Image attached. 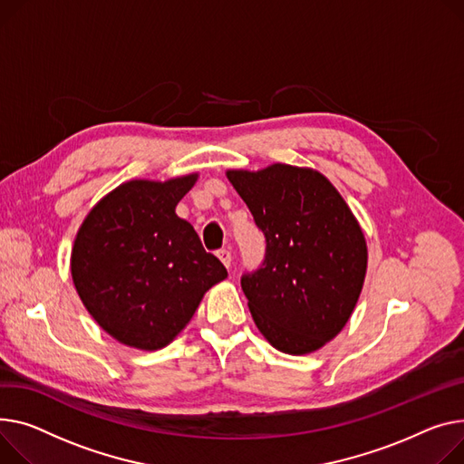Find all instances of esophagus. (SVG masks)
<instances>
[{
	"instance_id": "34e87169",
	"label": "esophagus",
	"mask_w": 464,
	"mask_h": 464,
	"mask_svg": "<svg viewBox=\"0 0 464 464\" xmlns=\"http://www.w3.org/2000/svg\"><path fill=\"white\" fill-rule=\"evenodd\" d=\"M216 256H218V259L224 263V266H231V261H233V257H231V252L229 250H218V254H216Z\"/></svg>"
}]
</instances>
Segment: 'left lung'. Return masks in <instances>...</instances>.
Wrapping results in <instances>:
<instances>
[{
  "label": "left lung",
  "instance_id": "left-lung-1",
  "mask_svg": "<svg viewBox=\"0 0 464 464\" xmlns=\"http://www.w3.org/2000/svg\"><path fill=\"white\" fill-rule=\"evenodd\" d=\"M226 175L266 240L263 265L240 277L259 332L287 354L321 349L362 293L367 246L358 220L315 169L272 164Z\"/></svg>",
  "mask_w": 464,
  "mask_h": 464
}]
</instances>
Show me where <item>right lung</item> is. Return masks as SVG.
I'll return each instance as SVG.
<instances>
[{
  "instance_id": "add662e5",
  "label": "right lung",
  "mask_w": 464,
  "mask_h": 464,
  "mask_svg": "<svg viewBox=\"0 0 464 464\" xmlns=\"http://www.w3.org/2000/svg\"><path fill=\"white\" fill-rule=\"evenodd\" d=\"M196 180L198 173L122 182L78 229L71 256L74 287L91 317L122 345H169L203 295L227 277L196 229L175 214Z\"/></svg>"
}]
</instances>
